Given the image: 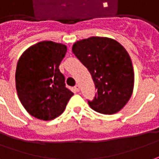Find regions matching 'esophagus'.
<instances>
[{
	"label": "esophagus",
	"instance_id": "1",
	"mask_svg": "<svg viewBox=\"0 0 159 159\" xmlns=\"http://www.w3.org/2000/svg\"><path fill=\"white\" fill-rule=\"evenodd\" d=\"M74 89H75V91H77V92H78V91H79V90H80V87H79V85H78V84H76V85H75V87H74Z\"/></svg>",
	"mask_w": 159,
	"mask_h": 159
}]
</instances>
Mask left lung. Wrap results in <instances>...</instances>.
Here are the masks:
<instances>
[{
    "instance_id": "1",
    "label": "left lung",
    "mask_w": 159,
    "mask_h": 159,
    "mask_svg": "<svg viewBox=\"0 0 159 159\" xmlns=\"http://www.w3.org/2000/svg\"><path fill=\"white\" fill-rule=\"evenodd\" d=\"M72 51L88 69L98 89L88 101L90 108L106 115L121 111L134 88L133 66L126 49L114 39L92 36L74 43Z\"/></svg>"
}]
</instances>
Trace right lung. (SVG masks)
Returning a JSON list of instances; mask_svg holds the SVG:
<instances>
[{"mask_svg": "<svg viewBox=\"0 0 159 159\" xmlns=\"http://www.w3.org/2000/svg\"><path fill=\"white\" fill-rule=\"evenodd\" d=\"M67 46L43 41L31 46L18 60L16 87L18 98L31 116L48 121L64 111L73 92L59 70Z\"/></svg>", "mask_w": 159, "mask_h": 159, "instance_id": "obj_1", "label": "right lung"}]
</instances>
